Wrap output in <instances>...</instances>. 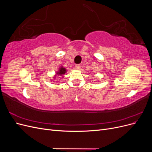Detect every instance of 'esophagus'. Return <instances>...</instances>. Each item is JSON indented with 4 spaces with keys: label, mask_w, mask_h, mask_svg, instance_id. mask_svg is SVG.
Instances as JSON below:
<instances>
[{
    "label": "esophagus",
    "mask_w": 152,
    "mask_h": 152,
    "mask_svg": "<svg viewBox=\"0 0 152 152\" xmlns=\"http://www.w3.org/2000/svg\"><path fill=\"white\" fill-rule=\"evenodd\" d=\"M75 68H76V69H77V70H80V65H75Z\"/></svg>",
    "instance_id": "1"
}]
</instances>
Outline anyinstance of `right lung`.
I'll use <instances>...</instances> for the list:
<instances>
[{"label": "right lung", "mask_w": 152, "mask_h": 152, "mask_svg": "<svg viewBox=\"0 0 152 152\" xmlns=\"http://www.w3.org/2000/svg\"><path fill=\"white\" fill-rule=\"evenodd\" d=\"M67 72V70L64 67L63 65L60 66L59 68H58V71L56 72V73H55L53 77V78L54 79H55L56 78L57 76H62V77L63 78L64 77V75L66 74Z\"/></svg>", "instance_id": "1"}]
</instances>
